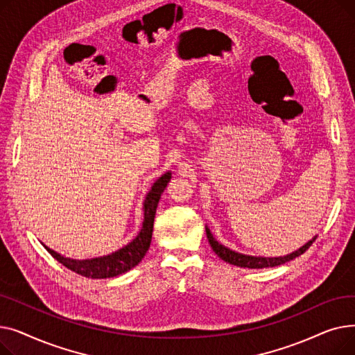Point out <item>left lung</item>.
<instances>
[{"label":"left lung","mask_w":355,"mask_h":355,"mask_svg":"<svg viewBox=\"0 0 355 355\" xmlns=\"http://www.w3.org/2000/svg\"><path fill=\"white\" fill-rule=\"evenodd\" d=\"M206 233H207V239H209V243L211 246V249L214 250V253L225 260V262L230 263V265H234V266H239V268H249V269H263V268H273V266H279V265H284L286 262H289V260H293L295 257L301 256L302 253H305L311 245L315 241L316 236L309 240L306 245H304L302 248H300L297 250L286 254V256H279V257H260V256H249V254H241V253H237L226 246L220 245L218 241L213 237L209 227H206Z\"/></svg>","instance_id":"left-lung-1"}]
</instances>
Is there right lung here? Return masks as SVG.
I'll use <instances>...</instances> for the list:
<instances>
[{
    "instance_id": "obj_1",
    "label": "right lung",
    "mask_w": 355,
    "mask_h": 355,
    "mask_svg": "<svg viewBox=\"0 0 355 355\" xmlns=\"http://www.w3.org/2000/svg\"><path fill=\"white\" fill-rule=\"evenodd\" d=\"M170 180H171V173L168 171L154 182L151 191L146 194V198L144 201V221H142V229L139 234L130 241V243L116 250L115 253L102 256V257H95V259L76 260V259L64 257L58 252H54L47 246H44L46 250L63 266L85 277L106 279V277H114L130 270L141 262L149 249V245H151L154 218L158 207V201Z\"/></svg>"
}]
</instances>
